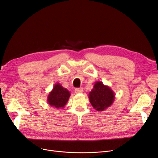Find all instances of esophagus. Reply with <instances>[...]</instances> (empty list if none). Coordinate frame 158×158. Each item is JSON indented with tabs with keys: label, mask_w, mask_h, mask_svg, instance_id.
I'll return each mask as SVG.
<instances>
[{
	"label": "esophagus",
	"mask_w": 158,
	"mask_h": 158,
	"mask_svg": "<svg viewBox=\"0 0 158 158\" xmlns=\"http://www.w3.org/2000/svg\"><path fill=\"white\" fill-rule=\"evenodd\" d=\"M84 89L82 88H76L75 89V93L76 94H81L83 93Z\"/></svg>",
	"instance_id": "34e87169"
}]
</instances>
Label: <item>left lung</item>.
Instances as JSON below:
<instances>
[{"label": "left lung", "mask_w": 158, "mask_h": 158, "mask_svg": "<svg viewBox=\"0 0 158 158\" xmlns=\"http://www.w3.org/2000/svg\"><path fill=\"white\" fill-rule=\"evenodd\" d=\"M89 99L94 109L103 111L110 107L115 99V94L109 86L97 81L89 94Z\"/></svg>", "instance_id": "obj_1"}]
</instances>
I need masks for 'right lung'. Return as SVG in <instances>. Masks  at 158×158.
Segmentation results:
<instances>
[{
	"mask_svg": "<svg viewBox=\"0 0 158 158\" xmlns=\"http://www.w3.org/2000/svg\"><path fill=\"white\" fill-rule=\"evenodd\" d=\"M70 91L59 84L54 85L52 90L49 93L47 97V102L54 108H63L69 99Z\"/></svg>",
	"mask_w": 158,
	"mask_h": 158,
	"instance_id": "add662e5",
	"label": "right lung"
}]
</instances>
